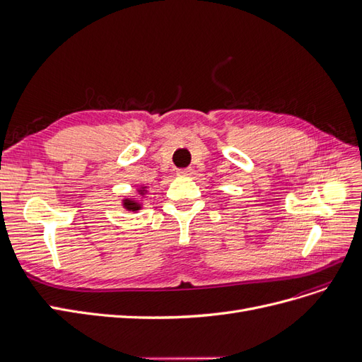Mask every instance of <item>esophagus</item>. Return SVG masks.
<instances>
[{"instance_id": "esophagus-1", "label": "esophagus", "mask_w": 362, "mask_h": 362, "mask_svg": "<svg viewBox=\"0 0 362 362\" xmlns=\"http://www.w3.org/2000/svg\"><path fill=\"white\" fill-rule=\"evenodd\" d=\"M178 175H180V177H192V175H193V169H192V168L180 169V170H178Z\"/></svg>"}]
</instances>
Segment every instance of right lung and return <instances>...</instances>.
I'll list each match as a JSON object with an SVG mask.
<instances>
[{
	"mask_svg": "<svg viewBox=\"0 0 362 362\" xmlns=\"http://www.w3.org/2000/svg\"><path fill=\"white\" fill-rule=\"evenodd\" d=\"M146 187H140L139 189V193L140 194H144L146 190H145ZM122 205H124V208H127L128 211H137V210H140L141 208V204L139 202V201H134V199H124L122 201Z\"/></svg>",
	"mask_w": 362,
	"mask_h": 362,
	"instance_id": "right-lung-1",
	"label": "right lung"
}]
</instances>
